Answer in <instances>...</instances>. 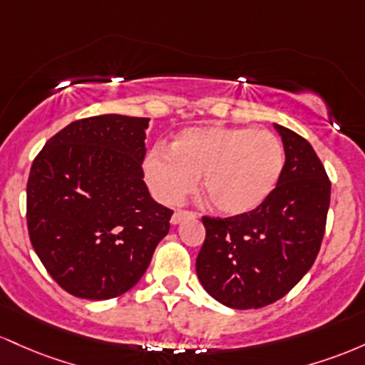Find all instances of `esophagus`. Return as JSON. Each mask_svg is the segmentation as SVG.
Listing matches in <instances>:
<instances>
[{"instance_id": "1", "label": "esophagus", "mask_w": 365, "mask_h": 365, "mask_svg": "<svg viewBox=\"0 0 365 365\" xmlns=\"http://www.w3.org/2000/svg\"><path fill=\"white\" fill-rule=\"evenodd\" d=\"M191 217H195L193 212H187V210H175L174 215H172L170 222L174 224V226H178V224H181L184 219H191Z\"/></svg>"}]
</instances>
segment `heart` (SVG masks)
<instances>
[{"mask_svg": "<svg viewBox=\"0 0 365 365\" xmlns=\"http://www.w3.org/2000/svg\"><path fill=\"white\" fill-rule=\"evenodd\" d=\"M284 169L282 143L269 130L202 125L184 129L172 143L148 151L143 170L153 195L178 203L202 175V191L224 215H243L259 208Z\"/></svg>", "mask_w": 365, "mask_h": 365, "instance_id": "b5f03b06", "label": "heart"}]
</instances>
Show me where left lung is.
<instances>
[{
    "mask_svg": "<svg viewBox=\"0 0 365 365\" xmlns=\"http://www.w3.org/2000/svg\"><path fill=\"white\" fill-rule=\"evenodd\" d=\"M284 169L269 198L243 215L203 217L196 274L231 309H260L284 297L312 267L326 229L331 182L310 143L274 124Z\"/></svg>",
    "mask_w": 365,
    "mask_h": 365,
    "instance_id": "1",
    "label": "left lung"
}]
</instances>
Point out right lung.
Segmentation results:
<instances>
[{"instance_id": "1", "label": "right lung", "mask_w": 365, "mask_h": 365, "mask_svg": "<svg viewBox=\"0 0 365 365\" xmlns=\"http://www.w3.org/2000/svg\"><path fill=\"white\" fill-rule=\"evenodd\" d=\"M150 118L106 113L72 122L39 151L27 181V229L67 293L108 300L129 292L170 229V208L143 174Z\"/></svg>"}]
</instances>
